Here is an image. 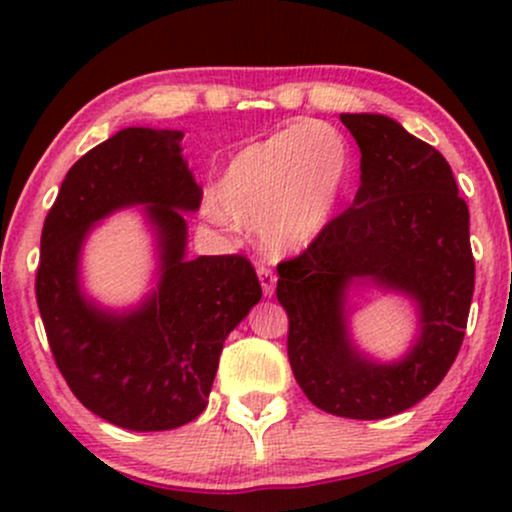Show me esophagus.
<instances>
[{
    "label": "esophagus",
    "instance_id": "obj_1",
    "mask_svg": "<svg viewBox=\"0 0 512 512\" xmlns=\"http://www.w3.org/2000/svg\"><path fill=\"white\" fill-rule=\"evenodd\" d=\"M257 276H260V284H262V293L264 296H272L274 293V286H276V274L272 269L267 267V264H257Z\"/></svg>",
    "mask_w": 512,
    "mask_h": 512
}]
</instances>
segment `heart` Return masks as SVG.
Masks as SVG:
<instances>
[{"label": "heart", "instance_id": "heart-1", "mask_svg": "<svg viewBox=\"0 0 512 512\" xmlns=\"http://www.w3.org/2000/svg\"><path fill=\"white\" fill-rule=\"evenodd\" d=\"M346 178L349 144L342 132L308 120L240 149L216 185V207L226 219L255 226L267 252L291 255L325 231ZM220 215L214 211L219 221Z\"/></svg>", "mask_w": 512, "mask_h": 512}]
</instances>
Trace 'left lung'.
<instances>
[{"mask_svg": "<svg viewBox=\"0 0 512 512\" xmlns=\"http://www.w3.org/2000/svg\"><path fill=\"white\" fill-rule=\"evenodd\" d=\"M339 117L361 149V187L308 250L279 262L276 298L305 397L327 414L373 421L431 395L457 358L474 293L469 209L431 144L392 117ZM356 280L417 303L420 337L399 362H373L350 342L345 291Z\"/></svg>", "mask_w": 512, "mask_h": 512, "instance_id": "left-lung-1", "label": "left lung"}]
</instances>
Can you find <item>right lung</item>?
Wrapping results in <instances>:
<instances>
[{"mask_svg": "<svg viewBox=\"0 0 512 512\" xmlns=\"http://www.w3.org/2000/svg\"><path fill=\"white\" fill-rule=\"evenodd\" d=\"M178 129L127 127L69 168L40 236L35 298L57 368L74 397L129 431H170L207 407L223 342L262 298L243 255L187 260V223L202 187ZM144 203L157 231V289L125 314L98 309L78 284L93 222Z\"/></svg>", "mask_w": 512, "mask_h": 512, "instance_id": "1", "label": "right lung"}]
</instances>
